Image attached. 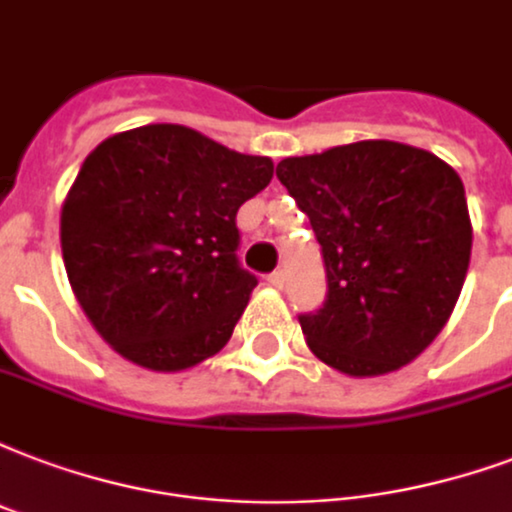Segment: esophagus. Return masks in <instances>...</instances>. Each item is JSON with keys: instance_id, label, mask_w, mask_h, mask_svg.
Returning <instances> with one entry per match:
<instances>
[{"instance_id": "1", "label": "esophagus", "mask_w": 512, "mask_h": 512, "mask_svg": "<svg viewBox=\"0 0 512 512\" xmlns=\"http://www.w3.org/2000/svg\"><path fill=\"white\" fill-rule=\"evenodd\" d=\"M267 283H270L272 288H283V283H286V272L275 270L272 275H267Z\"/></svg>"}]
</instances>
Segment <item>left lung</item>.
I'll return each instance as SVG.
<instances>
[{"instance_id": "left-lung-1", "label": "left lung", "mask_w": 512, "mask_h": 512, "mask_svg": "<svg viewBox=\"0 0 512 512\" xmlns=\"http://www.w3.org/2000/svg\"><path fill=\"white\" fill-rule=\"evenodd\" d=\"M326 264L324 307L299 315L307 348L351 378L386 375L432 345L472 251L464 183L434 153L361 140L278 164Z\"/></svg>"}]
</instances>
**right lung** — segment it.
<instances>
[{
    "label": "right lung",
    "mask_w": 512,
    "mask_h": 512,
    "mask_svg": "<svg viewBox=\"0 0 512 512\" xmlns=\"http://www.w3.org/2000/svg\"><path fill=\"white\" fill-rule=\"evenodd\" d=\"M275 164L180 124H148L88 153L61 205L69 286L99 337L153 372L221 351L256 288L237 264V210Z\"/></svg>",
    "instance_id": "1"
}]
</instances>
